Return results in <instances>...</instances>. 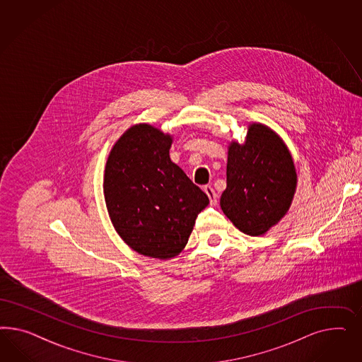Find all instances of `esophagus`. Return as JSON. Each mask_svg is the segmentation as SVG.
<instances>
[{
  "instance_id": "1",
  "label": "esophagus",
  "mask_w": 362,
  "mask_h": 362,
  "mask_svg": "<svg viewBox=\"0 0 362 362\" xmlns=\"http://www.w3.org/2000/svg\"><path fill=\"white\" fill-rule=\"evenodd\" d=\"M204 192L209 195L211 206H216V203H218V195H216L215 189L211 186H204Z\"/></svg>"
}]
</instances>
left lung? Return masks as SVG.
Here are the masks:
<instances>
[{
    "instance_id": "left-lung-1",
    "label": "left lung",
    "mask_w": 362,
    "mask_h": 362,
    "mask_svg": "<svg viewBox=\"0 0 362 362\" xmlns=\"http://www.w3.org/2000/svg\"><path fill=\"white\" fill-rule=\"evenodd\" d=\"M296 182L293 160L283 141L255 123L244 144L230 143L220 207L241 232L263 235L286 214Z\"/></svg>"
}]
</instances>
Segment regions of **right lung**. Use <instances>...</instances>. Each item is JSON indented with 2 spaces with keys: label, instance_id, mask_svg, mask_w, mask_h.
I'll list each match as a JSON object with an SVG mask.
<instances>
[{
  "label": "right lung",
  "instance_id": "1",
  "mask_svg": "<svg viewBox=\"0 0 362 362\" xmlns=\"http://www.w3.org/2000/svg\"><path fill=\"white\" fill-rule=\"evenodd\" d=\"M171 136L132 126L114 144L105 170V200L117 232L134 251L156 259L182 252L209 197L171 162Z\"/></svg>",
  "mask_w": 362,
  "mask_h": 362
}]
</instances>
